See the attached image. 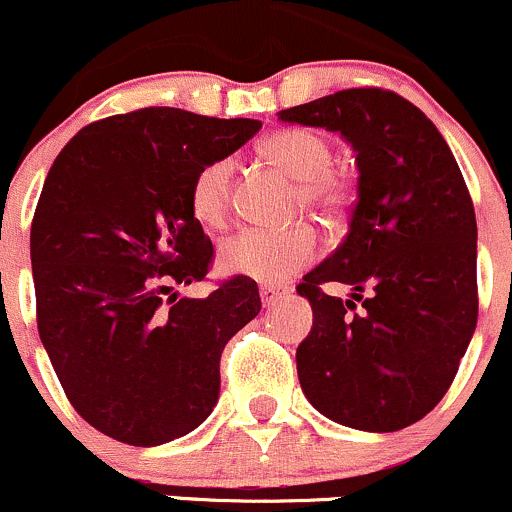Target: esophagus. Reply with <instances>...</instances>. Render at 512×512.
I'll use <instances>...</instances> for the list:
<instances>
[{"label": "esophagus", "instance_id": "obj_1", "mask_svg": "<svg viewBox=\"0 0 512 512\" xmlns=\"http://www.w3.org/2000/svg\"><path fill=\"white\" fill-rule=\"evenodd\" d=\"M287 294V287H274V284H260L262 306H272L274 301L282 299Z\"/></svg>", "mask_w": 512, "mask_h": 512}]
</instances>
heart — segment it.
Returning a JSON list of instances; mask_svg holds the SVG:
<instances>
[{"label": "heart", "mask_w": 512, "mask_h": 512, "mask_svg": "<svg viewBox=\"0 0 512 512\" xmlns=\"http://www.w3.org/2000/svg\"><path fill=\"white\" fill-rule=\"evenodd\" d=\"M262 154L301 181V203H309L324 215L343 213L351 203V171L333 164L331 142L321 132L304 127L279 129L262 142ZM233 176L235 161L230 157L208 161L193 176L188 208L203 228H220L228 220L233 206ZM319 252L321 238L311 225L289 230L247 228L223 240L220 265L230 274L272 284L309 267Z\"/></svg>", "instance_id": "1"}]
</instances>
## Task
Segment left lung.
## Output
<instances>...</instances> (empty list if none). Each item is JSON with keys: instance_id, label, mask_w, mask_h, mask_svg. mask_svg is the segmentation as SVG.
<instances>
[{"instance_id": "1", "label": "left lung", "mask_w": 512, "mask_h": 512, "mask_svg": "<svg viewBox=\"0 0 512 512\" xmlns=\"http://www.w3.org/2000/svg\"><path fill=\"white\" fill-rule=\"evenodd\" d=\"M353 144L348 235L297 292L314 328L297 348L306 400L363 432H397L439 405L478 319L476 213L434 122L383 88L338 90L279 112ZM326 281L354 289L343 302Z\"/></svg>"}]
</instances>
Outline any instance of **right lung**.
Returning a JSON list of instances; mask_svg holds the SVG:
<instances>
[{
    "instance_id": "right-lung-1",
    "label": "right lung",
    "mask_w": 512,
    "mask_h": 512,
    "mask_svg": "<svg viewBox=\"0 0 512 512\" xmlns=\"http://www.w3.org/2000/svg\"><path fill=\"white\" fill-rule=\"evenodd\" d=\"M260 127L142 107L80 129L48 171L31 220L36 324L68 402L107 437L164 444L218 402L220 353L262 301L242 274L179 299L213 265L188 188Z\"/></svg>"
}]
</instances>
